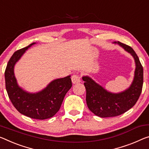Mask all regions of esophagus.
<instances>
[{
    "mask_svg": "<svg viewBox=\"0 0 149 149\" xmlns=\"http://www.w3.org/2000/svg\"><path fill=\"white\" fill-rule=\"evenodd\" d=\"M72 81L74 84H78L81 81V77L78 74H74L72 77Z\"/></svg>",
    "mask_w": 149,
    "mask_h": 149,
    "instance_id": "esophagus-1",
    "label": "esophagus"
}]
</instances>
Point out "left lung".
Here are the masks:
<instances>
[{"instance_id":"obj_1","label":"left lung","mask_w":149,"mask_h":149,"mask_svg":"<svg viewBox=\"0 0 149 149\" xmlns=\"http://www.w3.org/2000/svg\"><path fill=\"white\" fill-rule=\"evenodd\" d=\"M131 54L135 63L134 77L131 84L125 90L114 93L106 89L88 75H84L87 107L97 116L104 118L121 115L135 105L143 84V68L133 49L119 42H113Z\"/></svg>"}]
</instances>
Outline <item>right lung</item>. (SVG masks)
<instances>
[{"label":"right lung","mask_w":149,"mask_h":149,"mask_svg":"<svg viewBox=\"0 0 149 149\" xmlns=\"http://www.w3.org/2000/svg\"><path fill=\"white\" fill-rule=\"evenodd\" d=\"M36 44L34 42L13 54L7 64L4 77L7 93L16 109L28 117L43 120L52 117L58 111L72 83L71 75H68L52 80L42 90L34 93L27 91L18 85L15 74L16 63Z\"/></svg>","instance_id":"add662e5"}]
</instances>
